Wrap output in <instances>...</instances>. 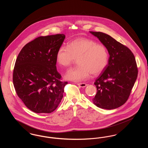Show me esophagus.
<instances>
[{
	"label": "esophagus",
	"instance_id": "esophagus-1",
	"mask_svg": "<svg viewBox=\"0 0 148 148\" xmlns=\"http://www.w3.org/2000/svg\"><path fill=\"white\" fill-rule=\"evenodd\" d=\"M77 84L78 86H80L82 88H85V86H87V84H85V83H78Z\"/></svg>",
	"mask_w": 148,
	"mask_h": 148
}]
</instances>
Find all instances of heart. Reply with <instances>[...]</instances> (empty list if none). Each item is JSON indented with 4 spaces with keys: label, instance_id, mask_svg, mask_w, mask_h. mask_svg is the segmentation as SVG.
<instances>
[{
    "label": "heart",
    "instance_id": "b5f03b06",
    "mask_svg": "<svg viewBox=\"0 0 148 148\" xmlns=\"http://www.w3.org/2000/svg\"><path fill=\"white\" fill-rule=\"evenodd\" d=\"M77 58L78 65L71 68L65 78L74 82H82L97 75L105 69L108 63V53L106 47L86 38L75 39L68 44L61 46L56 52L58 64L68 67Z\"/></svg>",
    "mask_w": 148,
    "mask_h": 148
}]
</instances>
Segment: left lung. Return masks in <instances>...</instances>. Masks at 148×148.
<instances>
[{"mask_svg":"<svg viewBox=\"0 0 148 148\" xmlns=\"http://www.w3.org/2000/svg\"><path fill=\"white\" fill-rule=\"evenodd\" d=\"M90 33L98 38L110 56L105 69L94 83L98 91L92 102L101 109H114L127 101L137 79L135 56L128 48L110 35Z\"/></svg>","mask_w":148,"mask_h":148,"instance_id":"obj_1","label":"left lung"}]
</instances>
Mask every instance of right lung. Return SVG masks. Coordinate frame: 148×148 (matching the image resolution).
<instances>
[{
	"instance_id": "obj_1",
	"label": "right lung",
	"mask_w": 148,
	"mask_h": 148,
	"mask_svg": "<svg viewBox=\"0 0 148 148\" xmlns=\"http://www.w3.org/2000/svg\"><path fill=\"white\" fill-rule=\"evenodd\" d=\"M65 35L39 36L27 44L16 58L13 84L18 96L36 113L54 111L63 97L67 82L56 70V52Z\"/></svg>"
}]
</instances>
